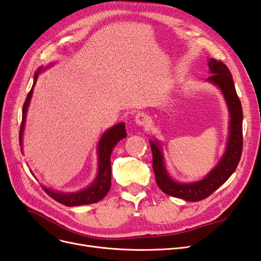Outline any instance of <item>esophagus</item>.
Listing matches in <instances>:
<instances>
[{
    "label": "esophagus",
    "instance_id": "34e87169",
    "mask_svg": "<svg viewBox=\"0 0 261 261\" xmlns=\"http://www.w3.org/2000/svg\"><path fill=\"white\" fill-rule=\"evenodd\" d=\"M135 122L137 125L140 126H148L150 124V117L147 113L141 112L135 116Z\"/></svg>",
    "mask_w": 261,
    "mask_h": 261
}]
</instances>
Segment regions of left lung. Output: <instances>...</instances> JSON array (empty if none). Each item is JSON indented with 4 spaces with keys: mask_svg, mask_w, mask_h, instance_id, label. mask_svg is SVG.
Segmentation results:
<instances>
[{
    "mask_svg": "<svg viewBox=\"0 0 261 261\" xmlns=\"http://www.w3.org/2000/svg\"><path fill=\"white\" fill-rule=\"evenodd\" d=\"M210 75L207 81L217 85L226 100L230 110V137L224 155L217 167L203 179L191 184L176 183L167 173L160 151V145L156 141H150L152 151V169L155 181L161 191L172 197L185 199L187 201H199L209 197L213 192L224 184L236 170L243 151V110L241 100L236 93L230 69L223 62L211 59L208 63Z\"/></svg>",
    "mask_w": 261,
    "mask_h": 261,
    "instance_id": "1",
    "label": "left lung"
}]
</instances>
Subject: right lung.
<instances>
[{
	"mask_svg": "<svg viewBox=\"0 0 261 261\" xmlns=\"http://www.w3.org/2000/svg\"><path fill=\"white\" fill-rule=\"evenodd\" d=\"M41 68L38 69V72L35 75V81L33 88L29 91L28 96L26 98L25 103L22 106V117H21V124H20V130H19V145L21 146V138H22V130L23 126H25L26 120V113L29 106V102L33 96L34 86L36 85L37 78L39 73H40ZM126 137V130H125V124L120 123L112 128L107 130L103 135H102L100 143L98 146V154H99V172L98 176L94 179L93 183L88 187L84 189L80 193H73V194H63L53 192L51 189L43 187L45 193L48 194L51 198L57 200L58 202L65 204L68 207L74 206H82V204H89L98 202L99 200L103 199L105 196L108 194L110 187H111V153L113 151L114 147L121 139Z\"/></svg>",
	"mask_w": 261,
	"mask_h": 261,
	"instance_id": "right-lung-1",
	"label": "right lung"
}]
</instances>
